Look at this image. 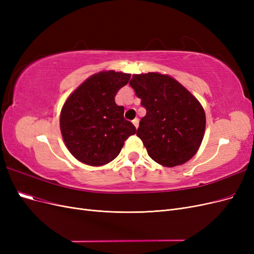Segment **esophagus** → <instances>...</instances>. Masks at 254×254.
Here are the masks:
<instances>
[{
	"instance_id": "1",
	"label": "esophagus",
	"mask_w": 254,
	"mask_h": 254,
	"mask_svg": "<svg viewBox=\"0 0 254 254\" xmlns=\"http://www.w3.org/2000/svg\"><path fill=\"white\" fill-rule=\"evenodd\" d=\"M132 123H133L134 127L137 129V127H139V119H134V120L132 121Z\"/></svg>"
}]
</instances>
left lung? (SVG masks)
<instances>
[{
	"label": "left lung",
	"instance_id": "left-lung-1",
	"mask_svg": "<svg viewBox=\"0 0 254 254\" xmlns=\"http://www.w3.org/2000/svg\"><path fill=\"white\" fill-rule=\"evenodd\" d=\"M129 84L146 109L136 135L148 156L165 167L188 162L203 140L205 113L201 104L167 74H133Z\"/></svg>",
	"mask_w": 254,
	"mask_h": 254
}]
</instances>
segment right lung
<instances>
[{
	"mask_svg": "<svg viewBox=\"0 0 254 254\" xmlns=\"http://www.w3.org/2000/svg\"><path fill=\"white\" fill-rule=\"evenodd\" d=\"M130 74L102 71L74 90L60 112V131L72 156L90 166H103L119 156L135 127L124 119V107L115 104L118 91Z\"/></svg>",
	"mask_w": 254,
	"mask_h": 254,
	"instance_id": "right-lung-1",
	"label": "right lung"
}]
</instances>
